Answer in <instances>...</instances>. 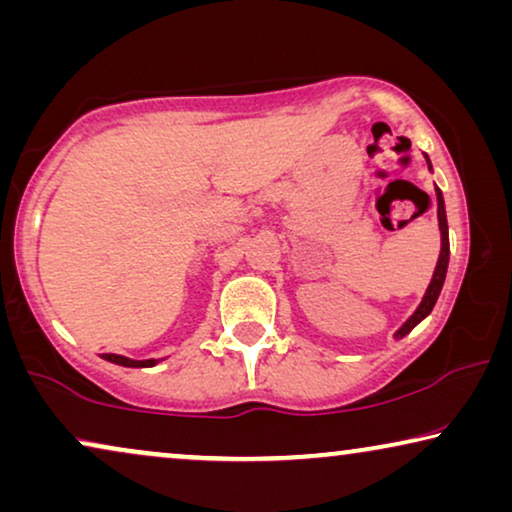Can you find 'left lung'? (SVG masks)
<instances>
[{"mask_svg": "<svg viewBox=\"0 0 512 512\" xmlns=\"http://www.w3.org/2000/svg\"><path fill=\"white\" fill-rule=\"evenodd\" d=\"M429 160V156H426ZM429 170H431V163H429ZM436 198H438V226H440V237H443V247H440V258H438V265H436V272H433V279L429 284V289H426V296L422 298V303L415 310V314L405 321V324L398 328L396 338H403V335H408L412 328H415L419 321L424 317H429L433 305H436V300L440 296V289H443L445 284V275H447V263H450V235H447V216H445V202H443V193H440V188H436Z\"/></svg>", "mask_w": 512, "mask_h": 512, "instance_id": "obj_1", "label": "left lung"}]
</instances>
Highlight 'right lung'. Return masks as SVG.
Listing matches in <instances>:
<instances>
[{
    "mask_svg": "<svg viewBox=\"0 0 512 512\" xmlns=\"http://www.w3.org/2000/svg\"><path fill=\"white\" fill-rule=\"evenodd\" d=\"M102 359H107L111 363H118V366H128V368H151L156 366V359H146V361H132V359H125L121 354H102Z\"/></svg>",
    "mask_w": 512,
    "mask_h": 512,
    "instance_id": "right-lung-1",
    "label": "right lung"
}]
</instances>
